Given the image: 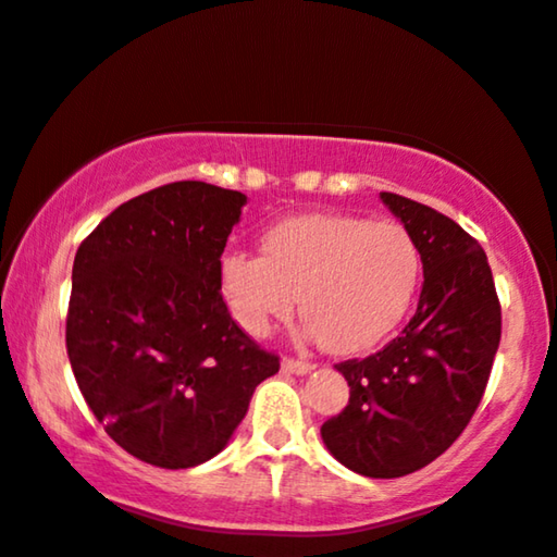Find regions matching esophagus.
I'll return each mask as SVG.
<instances>
[{"label": "esophagus", "instance_id": "1", "mask_svg": "<svg viewBox=\"0 0 557 557\" xmlns=\"http://www.w3.org/2000/svg\"><path fill=\"white\" fill-rule=\"evenodd\" d=\"M281 367H284V372L298 374V376L309 374L311 369H313V367L309 364V361H301V359H284V361H281Z\"/></svg>", "mask_w": 557, "mask_h": 557}]
</instances>
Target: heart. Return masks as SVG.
I'll use <instances>...</instances> for the list:
<instances>
[{
	"label": "heart",
	"instance_id": "1",
	"mask_svg": "<svg viewBox=\"0 0 557 557\" xmlns=\"http://www.w3.org/2000/svg\"><path fill=\"white\" fill-rule=\"evenodd\" d=\"M263 256L231 253L221 292L238 326L265 336L296 309L326 351L359 354L384 342L407 317L422 259L399 223L351 215H296L263 236Z\"/></svg>",
	"mask_w": 557,
	"mask_h": 557
}]
</instances>
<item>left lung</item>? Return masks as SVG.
<instances>
[{
    "label": "left lung",
    "instance_id": "1",
    "mask_svg": "<svg viewBox=\"0 0 557 557\" xmlns=\"http://www.w3.org/2000/svg\"><path fill=\"white\" fill-rule=\"evenodd\" d=\"M379 198L414 238L422 294L401 336L336 364L349 405L321 424V440L351 472L392 480L422 470L462 434L485 394L503 317L487 256L470 233L397 193Z\"/></svg>",
    "mask_w": 557,
    "mask_h": 557
}]
</instances>
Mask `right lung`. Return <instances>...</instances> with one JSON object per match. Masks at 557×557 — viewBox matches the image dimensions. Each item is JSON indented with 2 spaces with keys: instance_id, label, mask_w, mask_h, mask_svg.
Wrapping results in <instances>:
<instances>
[{
  "instance_id": "add662e5",
  "label": "right lung",
  "mask_w": 557,
  "mask_h": 557,
  "mask_svg": "<svg viewBox=\"0 0 557 557\" xmlns=\"http://www.w3.org/2000/svg\"><path fill=\"white\" fill-rule=\"evenodd\" d=\"M246 196L200 181L117 206L77 248L67 357L87 407L125 453L165 470L228 445L276 354L240 332L221 253Z\"/></svg>"
}]
</instances>
